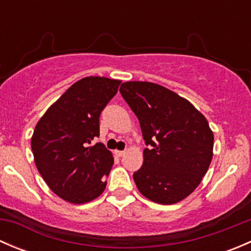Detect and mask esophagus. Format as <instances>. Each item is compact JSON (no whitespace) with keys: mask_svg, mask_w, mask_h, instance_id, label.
Wrapping results in <instances>:
<instances>
[{"mask_svg":"<svg viewBox=\"0 0 251 251\" xmlns=\"http://www.w3.org/2000/svg\"><path fill=\"white\" fill-rule=\"evenodd\" d=\"M125 153H126V151H115V155L119 156V158L123 155H125Z\"/></svg>","mask_w":251,"mask_h":251,"instance_id":"1","label":"esophagus"}]
</instances>
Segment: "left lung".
I'll use <instances>...</instances> for the list:
<instances>
[{"label": "left lung", "instance_id": "1", "mask_svg": "<svg viewBox=\"0 0 251 251\" xmlns=\"http://www.w3.org/2000/svg\"><path fill=\"white\" fill-rule=\"evenodd\" d=\"M120 93L151 146L133 174L138 191L158 204L183 201L199 186L214 155V133L206 118L186 98L158 83L127 81Z\"/></svg>", "mask_w": 251, "mask_h": 251}]
</instances>
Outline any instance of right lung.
I'll list each match as a JSON object with an SVG mask.
<instances>
[{"label": "right lung", "instance_id": "1", "mask_svg": "<svg viewBox=\"0 0 251 251\" xmlns=\"http://www.w3.org/2000/svg\"><path fill=\"white\" fill-rule=\"evenodd\" d=\"M120 80L87 76L73 83L42 115L31 137L34 160L47 186L63 201L85 204L107 186L113 154L100 136V115Z\"/></svg>", "mask_w": 251, "mask_h": 251}]
</instances>
